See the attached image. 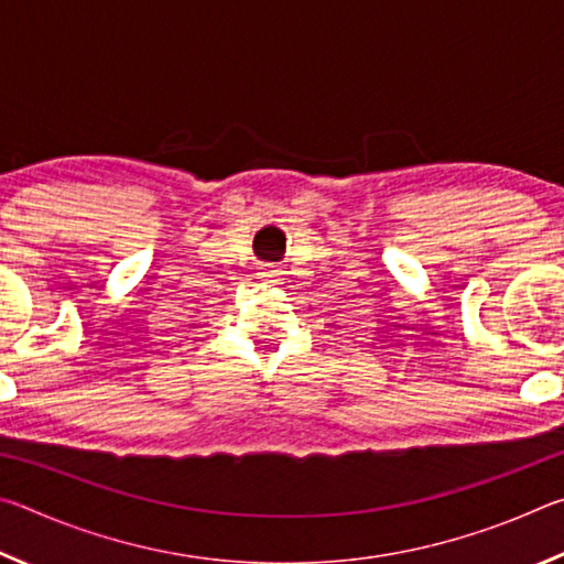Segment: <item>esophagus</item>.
<instances>
[{
    "instance_id": "34e87169",
    "label": "esophagus",
    "mask_w": 564,
    "mask_h": 564,
    "mask_svg": "<svg viewBox=\"0 0 564 564\" xmlns=\"http://www.w3.org/2000/svg\"><path fill=\"white\" fill-rule=\"evenodd\" d=\"M283 275H285V271L279 269V265H265V269L259 271V279H261L263 283H269V285L281 283Z\"/></svg>"
}]
</instances>
